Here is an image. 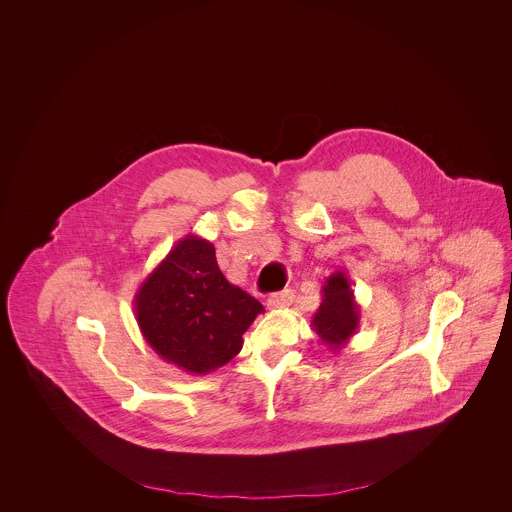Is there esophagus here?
I'll use <instances>...</instances> for the list:
<instances>
[{"mask_svg":"<svg viewBox=\"0 0 512 512\" xmlns=\"http://www.w3.org/2000/svg\"><path fill=\"white\" fill-rule=\"evenodd\" d=\"M292 290H284V292L272 293L268 295V309H282V307H290L292 305Z\"/></svg>","mask_w":512,"mask_h":512,"instance_id":"obj_1","label":"esophagus"}]
</instances>
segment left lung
<instances>
[{"label":"left lung","mask_w":512,"mask_h":512,"mask_svg":"<svg viewBox=\"0 0 512 512\" xmlns=\"http://www.w3.org/2000/svg\"><path fill=\"white\" fill-rule=\"evenodd\" d=\"M361 307L355 301L351 282L343 270L330 274L322 286V301L311 326L330 351L338 353L359 328Z\"/></svg>","instance_id":"1"}]
</instances>
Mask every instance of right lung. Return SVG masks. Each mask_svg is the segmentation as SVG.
<instances>
[{"mask_svg": "<svg viewBox=\"0 0 512 512\" xmlns=\"http://www.w3.org/2000/svg\"><path fill=\"white\" fill-rule=\"evenodd\" d=\"M134 313L163 361L203 376L240 353L245 330L265 309L224 278L215 245L188 234L142 282Z\"/></svg>", "mask_w": 512, "mask_h": 512, "instance_id": "obj_1", "label": "right lung"}]
</instances>
